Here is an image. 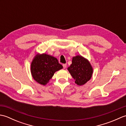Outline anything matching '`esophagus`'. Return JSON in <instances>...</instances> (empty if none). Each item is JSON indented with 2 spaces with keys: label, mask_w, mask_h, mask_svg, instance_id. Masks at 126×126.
Returning <instances> with one entry per match:
<instances>
[{
  "label": "esophagus",
  "mask_w": 126,
  "mask_h": 126,
  "mask_svg": "<svg viewBox=\"0 0 126 126\" xmlns=\"http://www.w3.org/2000/svg\"><path fill=\"white\" fill-rule=\"evenodd\" d=\"M63 67L64 69H65L66 67V64H63Z\"/></svg>",
  "instance_id": "obj_1"
}]
</instances>
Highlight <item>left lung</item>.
<instances>
[{"instance_id":"obj_1","label":"left lung","mask_w":126,"mask_h":126,"mask_svg":"<svg viewBox=\"0 0 126 126\" xmlns=\"http://www.w3.org/2000/svg\"><path fill=\"white\" fill-rule=\"evenodd\" d=\"M68 70L79 85L84 84L91 79L93 74V68L89 61L81 56L73 58L72 64Z\"/></svg>"}]
</instances>
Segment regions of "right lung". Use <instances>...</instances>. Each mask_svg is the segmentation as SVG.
<instances>
[{
	"instance_id": "add662e5",
	"label": "right lung",
	"mask_w": 126,
	"mask_h": 126,
	"mask_svg": "<svg viewBox=\"0 0 126 126\" xmlns=\"http://www.w3.org/2000/svg\"><path fill=\"white\" fill-rule=\"evenodd\" d=\"M63 68L57 59L47 54L37 55L32 62L31 72L33 78L38 83L45 85L56 71Z\"/></svg>"
}]
</instances>
